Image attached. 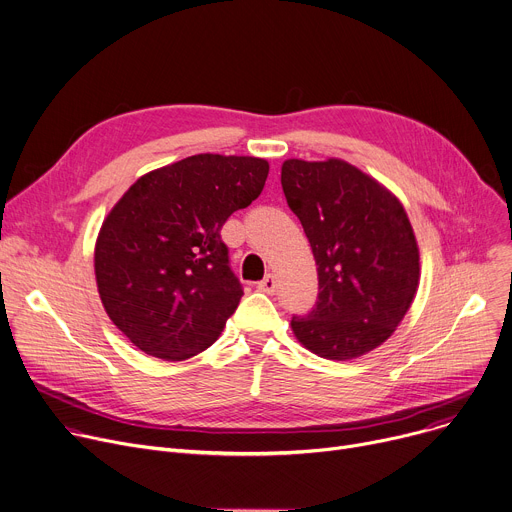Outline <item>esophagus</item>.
<instances>
[{"instance_id": "1", "label": "esophagus", "mask_w": 512, "mask_h": 512, "mask_svg": "<svg viewBox=\"0 0 512 512\" xmlns=\"http://www.w3.org/2000/svg\"><path fill=\"white\" fill-rule=\"evenodd\" d=\"M275 288H277V280H275V275L273 273H267L263 280L259 282V290L261 292H267V294H273L275 292Z\"/></svg>"}]
</instances>
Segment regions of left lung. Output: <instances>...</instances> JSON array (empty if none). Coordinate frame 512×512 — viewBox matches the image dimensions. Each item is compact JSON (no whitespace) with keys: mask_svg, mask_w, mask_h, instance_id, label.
I'll return each mask as SVG.
<instances>
[{"mask_svg":"<svg viewBox=\"0 0 512 512\" xmlns=\"http://www.w3.org/2000/svg\"><path fill=\"white\" fill-rule=\"evenodd\" d=\"M282 188L318 265L314 308L292 316L296 339L337 361L380 347L408 312L421 277L402 204L341 159H288Z\"/></svg>","mask_w":512,"mask_h":512,"instance_id":"obj_1","label":"left lung"}]
</instances>
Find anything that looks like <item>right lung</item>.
I'll return each mask as SVG.
<instances>
[{"mask_svg":"<svg viewBox=\"0 0 512 512\" xmlns=\"http://www.w3.org/2000/svg\"><path fill=\"white\" fill-rule=\"evenodd\" d=\"M269 163L194 155L136 179L96 243V280L116 327L147 355L181 361L208 349L243 286L220 230L259 198Z\"/></svg>","mask_w":512,"mask_h":512,"instance_id":"obj_1","label":"right lung"}]
</instances>
